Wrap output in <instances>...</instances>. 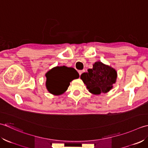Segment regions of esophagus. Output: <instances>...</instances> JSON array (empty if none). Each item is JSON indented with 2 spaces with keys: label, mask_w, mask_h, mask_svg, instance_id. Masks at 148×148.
<instances>
[{
  "label": "esophagus",
  "mask_w": 148,
  "mask_h": 148,
  "mask_svg": "<svg viewBox=\"0 0 148 148\" xmlns=\"http://www.w3.org/2000/svg\"><path fill=\"white\" fill-rule=\"evenodd\" d=\"M84 71H85L84 70H80V71H78V73H79L80 75H82V74L84 73Z\"/></svg>",
  "instance_id": "34e87169"
}]
</instances>
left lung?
I'll use <instances>...</instances> for the list:
<instances>
[{
  "mask_svg": "<svg viewBox=\"0 0 148 148\" xmlns=\"http://www.w3.org/2000/svg\"><path fill=\"white\" fill-rule=\"evenodd\" d=\"M92 66L80 76L89 92L95 95L109 92L116 82L117 71L101 61L95 62Z\"/></svg>",
  "mask_w": 148,
  "mask_h": 148,
  "instance_id": "8db88e82",
  "label": "left lung"
}]
</instances>
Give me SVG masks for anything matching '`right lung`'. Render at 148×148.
Instances as JSON below:
<instances>
[{"mask_svg": "<svg viewBox=\"0 0 148 148\" xmlns=\"http://www.w3.org/2000/svg\"><path fill=\"white\" fill-rule=\"evenodd\" d=\"M45 83L47 89L50 94L58 96L68 89L70 82L79 77V74L73 68L67 66H56L46 73Z\"/></svg>", "mask_w": 148, "mask_h": 148, "instance_id": "obj_1", "label": "right lung"}]
</instances>
